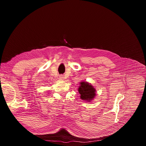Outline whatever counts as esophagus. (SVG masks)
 Wrapping results in <instances>:
<instances>
[{
    "label": "esophagus",
    "instance_id": "obj_1",
    "mask_svg": "<svg viewBox=\"0 0 146 146\" xmlns=\"http://www.w3.org/2000/svg\"><path fill=\"white\" fill-rule=\"evenodd\" d=\"M59 78H60L61 80H63V79H64V76H63V75H60V77H59Z\"/></svg>",
    "mask_w": 146,
    "mask_h": 146
}]
</instances>
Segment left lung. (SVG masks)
Here are the masks:
<instances>
[{
	"label": "left lung",
	"instance_id": "8db88e82",
	"mask_svg": "<svg viewBox=\"0 0 146 146\" xmlns=\"http://www.w3.org/2000/svg\"><path fill=\"white\" fill-rule=\"evenodd\" d=\"M96 89L88 82H81L78 88V92L80 94V98L83 101L90 102L96 96Z\"/></svg>",
	"mask_w": 146,
	"mask_h": 146
}]
</instances>
